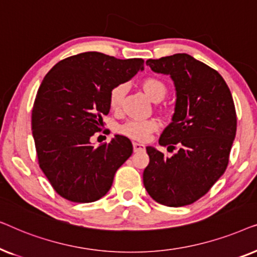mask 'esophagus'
<instances>
[{
	"instance_id": "34e87169",
	"label": "esophagus",
	"mask_w": 257,
	"mask_h": 257,
	"mask_svg": "<svg viewBox=\"0 0 257 257\" xmlns=\"http://www.w3.org/2000/svg\"><path fill=\"white\" fill-rule=\"evenodd\" d=\"M133 151L135 152H142V151L145 150V146L143 145V144H139V143H133Z\"/></svg>"
}]
</instances>
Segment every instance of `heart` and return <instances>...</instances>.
I'll return each mask as SVG.
<instances>
[{"label":"heart","mask_w":257,"mask_h":257,"mask_svg":"<svg viewBox=\"0 0 257 257\" xmlns=\"http://www.w3.org/2000/svg\"><path fill=\"white\" fill-rule=\"evenodd\" d=\"M140 86L146 96L153 101L163 100L168 92L167 84L163 79L156 78V77H149L140 83ZM126 94V85L125 84H118L108 93V105L111 110L118 112L121 110L122 103ZM160 113L166 118L173 117L175 112V106L172 104H165L159 107ZM159 127V122L157 119H146V120H127L124 124L119 126L118 131L122 136L127 137L132 140L137 142H144L149 138L151 133L157 131Z\"/></svg>","instance_id":"1"}]
</instances>
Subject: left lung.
I'll use <instances>...</instances> for the list:
<instances>
[{"mask_svg":"<svg viewBox=\"0 0 257 257\" xmlns=\"http://www.w3.org/2000/svg\"><path fill=\"white\" fill-rule=\"evenodd\" d=\"M146 65L174 80L175 113L159 144L178 152L168 158L147 146L144 186L161 205H191L209 192L229 163L236 135L233 97L216 70L187 54L149 59Z\"/></svg>","mask_w":257,"mask_h":257,"instance_id":"left-lung-1","label":"left lung"}]
</instances>
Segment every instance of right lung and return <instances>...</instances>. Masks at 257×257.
I'll return each mask as SVG.
<instances>
[{"mask_svg": "<svg viewBox=\"0 0 257 257\" xmlns=\"http://www.w3.org/2000/svg\"><path fill=\"white\" fill-rule=\"evenodd\" d=\"M144 59H118L89 51L62 59L44 77L31 113L38 165L52 188L69 201L99 200L114 173L131 157L132 144L114 136L108 144L91 145L110 111L108 93L127 82Z\"/></svg>", "mask_w": 257, "mask_h": 257, "instance_id": "obj_1", "label": "right lung"}]
</instances>
